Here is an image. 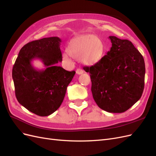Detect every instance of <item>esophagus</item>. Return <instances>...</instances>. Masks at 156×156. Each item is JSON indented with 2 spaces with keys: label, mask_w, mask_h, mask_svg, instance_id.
Returning <instances> with one entry per match:
<instances>
[{
  "label": "esophagus",
  "mask_w": 156,
  "mask_h": 156,
  "mask_svg": "<svg viewBox=\"0 0 156 156\" xmlns=\"http://www.w3.org/2000/svg\"><path fill=\"white\" fill-rule=\"evenodd\" d=\"M84 73V71H83V70H82L81 69H77V70H76V73L77 74V75H81V74H83Z\"/></svg>",
  "instance_id": "34e87169"
}]
</instances>
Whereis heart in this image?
I'll use <instances>...</instances> for the list:
<instances>
[{"label":"heart","instance_id":"1","mask_svg":"<svg viewBox=\"0 0 156 156\" xmlns=\"http://www.w3.org/2000/svg\"><path fill=\"white\" fill-rule=\"evenodd\" d=\"M106 53V47L98 37L87 34L74 37L63 54V58L69 60V57L78 58L83 64L92 66L98 63Z\"/></svg>","mask_w":156,"mask_h":156}]
</instances>
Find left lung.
Instances as JSON below:
<instances>
[{"label":"left lung","instance_id":"obj_1","mask_svg":"<svg viewBox=\"0 0 156 156\" xmlns=\"http://www.w3.org/2000/svg\"><path fill=\"white\" fill-rule=\"evenodd\" d=\"M110 50L98 63L83 69L90 74L92 96L109 113L127 111L139 100L144 88L145 64L142 54L127 39L109 36Z\"/></svg>","mask_w":156,"mask_h":156}]
</instances>
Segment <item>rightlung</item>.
<instances>
[{
  "label": "right lung",
  "mask_w": 156,
  "mask_h": 156,
  "mask_svg": "<svg viewBox=\"0 0 156 156\" xmlns=\"http://www.w3.org/2000/svg\"><path fill=\"white\" fill-rule=\"evenodd\" d=\"M61 43L57 37L28 43L20 50L12 69L17 100L37 115L48 116L57 110L75 74L56 65L62 61ZM35 58L43 62L45 68L35 69L31 64Z\"/></svg>",
  "instance_id": "add662e5"
}]
</instances>
